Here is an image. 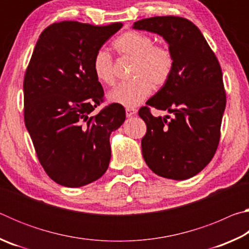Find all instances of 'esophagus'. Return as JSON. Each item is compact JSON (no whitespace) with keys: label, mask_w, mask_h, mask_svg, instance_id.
I'll list each match as a JSON object with an SVG mask.
<instances>
[{"label":"esophagus","mask_w":249,"mask_h":249,"mask_svg":"<svg viewBox=\"0 0 249 249\" xmlns=\"http://www.w3.org/2000/svg\"><path fill=\"white\" fill-rule=\"evenodd\" d=\"M125 112H126V116H127V117H132L133 115H135L137 113L136 109L132 108V107H126Z\"/></svg>","instance_id":"34e87169"}]
</instances>
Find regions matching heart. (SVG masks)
<instances>
[{
  "label": "heart",
  "instance_id": "b5f03b06",
  "mask_svg": "<svg viewBox=\"0 0 249 249\" xmlns=\"http://www.w3.org/2000/svg\"><path fill=\"white\" fill-rule=\"evenodd\" d=\"M114 48L121 56L133 58L130 75L134 79L120 83L107 94L108 101L126 107H137L150 93L151 86L160 88L169 80L174 70V56L166 46L155 45L145 33L129 31L114 41ZM94 77L102 84L114 81L111 54L100 49L92 60Z\"/></svg>",
  "mask_w": 249,
  "mask_h": 249
}]
</instances>
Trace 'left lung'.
<instances>
[{
    "label": "left lung",
    "mask_w": 249,
    "mask_h": 249,
    "mask_svg": "<svg viewBox=\"0 0 249 249\" xmlns=\"http://www.w3.org/2000/svg\"><path fill=\"white\" fill-rule=\"evenodd\" d=\"M133 28L161 36L174 56L169 80L146 104L175 116L168 121V115H151L148 107L140 109L147 125L142 157L163 178H192L211 161L220 142L226 105L221 66L200 29L189 19L156 16L137 20Z\"/></svg>",
    "instance_id": "left-lung-1"
}]
</instances>
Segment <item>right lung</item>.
Here are the masks:
<instances>
[{
	"instance_id": "add662e5",
	"label": "right lung",
	"mask_w": 249,
	"mask_h": 249,
	"mask_svg": "<svg viewBox=\"0 0 249 249\" xmlns=\"http://www.w3.org/2000/svg\"><path fill=\"white\" fill-rule=\"evenodd\" d=\"M122 26L54 23L34 49L24 79L25 125L41 166L64 187L89 184L108 168L109 136L126 115L116 103L91 115L104 95L92 60Z\"/></svg>"
}]
</instances>
